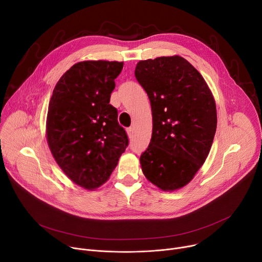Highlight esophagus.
<instances>
[{
    "label": "esophagus",
    "instance_id": "34e87169",
    "mask_svg": "<svg viewBox=\"0 0 262 262\" xmlns=\"http://www.w3.org/2000/svg\"><path fill=\"white\" fill-rule=\"evenodd\" d=\"M126 133H127V136H128L129 139L133 138V135H134V128H133V127L127 128V129H126Z\"/></svg>",
    "mask_w": 262,
    "mask_h": 262
}]
</instances>
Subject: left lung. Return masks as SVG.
I'll return each instance as SVG.
<instances>
[{
    "label": "left lung",
    "mask_w": 262,
    "mask_h": 262,
    "mask_svg": "<svg viewBox=\"0 0 262 262\" xmlns=\"http://www.w3.org/2000/svg\"><path fill=\"white\" fill-rule=\"evenodd\" d=\"M135 76L153 116L152 139L140 156L142 172L162 191L178 190L209 154L216 129L214 98L201 73L178 55L140 60Z\"/></svg>",
    "instance_id": "1"
}]
</instances>
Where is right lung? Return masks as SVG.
<instances>
[{
	"label": "right lung",
	"instance_id": "obj_1",
	"mask_svg": "<svg viewBox=\"0 0 262 262\" xmlns=\"http://www.w3.org/2000/svg\"><path fill=\"white\" fill-rule=\"evenodd\" d=\"M121 61L85 60L73 64L53 90L47 141L63 173L77 186L94 190L108 181L128 145L109 104Z\"/></svg>",
	"mask_w": 262,
	"mask_h": 262
}]
</instances>
